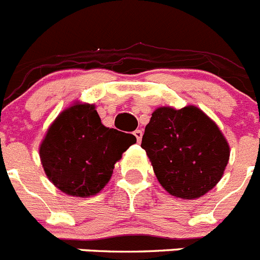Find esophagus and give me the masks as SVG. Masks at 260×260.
I'll use <instances>...</instances> for the list:
<instances>
[{"label": "esophagus", "mask_w": 260, "mask_h": 260, "mask_svg": "<svg viewBox=\"0 0 260 260\" xmlns=\"http://www.w3.org/2000/svg\"><path fill=\"white\" fill-rule=\"evenodd\" d=\"M134 135H135V138H137L138 142H140V140H142V137H143L142 130H135V132H134Z\"/></svg>", "instance_id": "esophagus-1"}]
</instances>
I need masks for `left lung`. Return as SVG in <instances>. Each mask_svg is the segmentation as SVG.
<instances>
[{"label": "left lung", "mask_w": 260, "mask_h": 260, "mask_svg": "<svg viewBox=\"0 0 260 260\" xmlns=\"http://www.w3.org/2000/svg\"><path fill=\"white\" fill-rule=\"evenodd\" d=\"M157 180L171 196L196 200L222 179L230 144L215 122L194 106L158 107L142 139Z\"/></svg>", "instance_id": "left-lung-1"}]
</instances>
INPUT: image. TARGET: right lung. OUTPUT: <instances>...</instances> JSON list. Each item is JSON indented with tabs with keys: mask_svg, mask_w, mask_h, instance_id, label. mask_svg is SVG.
<instances>
[{
	"mask_svg": "<svg viewBox=\"0 0 260 260\" xmlns=\"http://www.w3.org/2000/svg\"><path fill=\"white\" fill-rule=\"evenodd\" d=\"M134 143V135L106 127L94 104L76 102L52 121L38 151L50 182L85 199L106 187L114 164Z\"/></svg>",
	"mask_w": 260,
	"mask_h": 260,
	"instance_id": "obj_1",
	"label": "right lung"
}]
</instances>
